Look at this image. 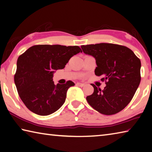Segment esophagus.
<instances>
[{
	"label": "esophagus",
	"instance_id": "esophagus-1",
	"mask_svg": "<svg viewBox=\"0 0 152 152\" xmlns=\"http://www.w3.org/2000/svg\"><path fill=\"white\" fill-rule=\"evenodd\" d=\"M76 85L78 86H80V87H83V86H85L84 84H83V83H80V82H78V83L76 84Z\"/></svg>",
	"mask_w": 152,
	"mask_h": 152
}]
</instances>
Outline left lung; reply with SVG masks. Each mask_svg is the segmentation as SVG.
Segmentation results:
<instances>
[{"instance_id":"1","label":"left lung","mask_w":152,"mask_h":152,"mask_svg":"<svg viewBox=\"0 0 152 152\" xmlns=\"http://www.w3.org/2000/svg\"><path fill=\"white\" fill-rule=\"evenodd\" d=\"M84 54L94 58L96 76H102L106 87L95 85L92 95L86 97L91 106L104 115L117 114L128 105L138 88L141 62L134 52L124 46L100 43L81 46Z\"/></svg>"}]
</instances>
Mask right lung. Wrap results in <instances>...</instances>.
<instances>
[{"label": "right lung", "instance_id": "obj_1", "mask_svg": "<svg viewBox=\"0 0 152 152\" xmlns=\"http://www.w3.org/2000/svg\"><path fill=\"white\" fill-rule=\"evenodd\" d=\"M79 52L82 50L78 46L42 45L32 46L18 57L15 83L27 108L36 114L48 115L64 104L68 89L75 84L69 80L55 85L53 74Z\"/></svg>", "mask_w": 152, "mask_h": 152}]
</instances>
